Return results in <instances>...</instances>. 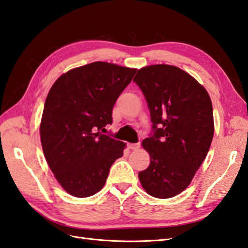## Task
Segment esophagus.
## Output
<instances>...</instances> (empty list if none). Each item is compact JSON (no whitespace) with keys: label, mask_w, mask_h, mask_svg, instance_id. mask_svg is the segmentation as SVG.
<instances>
[{"label":"esophagus","mask_w":248,"mask_h":248,"mask_svg":"<svg viewBox=\"0 0 248 248\" xmlns=\"http://www.w3.org/2000/svg\"><path fill=\"white\" fill-rule=\"evenodd\" d=\"M129 149L130 150H136V149H138L139 147H140V143L139 142H137V143H129Z\"/></svg>","instance_id":"obj_1"}]
</instances>
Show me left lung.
Listing matches in <instances>:
<instances>
[{
    "label": "left lung",
    "instance_id": "obj_1",
    "mask_svg": "<svg viewBox=\"0 0 248 248\" xmlns=\"http://www.w3.org/2000/svg\"><path fill=\"white\" fill-rule=\"evenodd\" d=\"M134 82L150 110L152 133L142 141L151 157L138 177L145 192L167 199L183 192L208 153L214 136L212 100L204 87L180 68L152 65Z\"/></svg>",
    "mask_w": 248,
    "mask_h": 248
}]
</instances>
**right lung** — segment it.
Returning <instances> with one entry per match:
<instances>
[{
    "instance_id": "obj_1",
    "label": "right lung",
    "mask_w": 248,
    "mask_h": 248,
    "mask_svg": "<svg viewBox=\"0 0 248 248\" xmlns=\"http://www.w3.org/2000/svg\"><path fill=\"white\" fill-rule=\"evenodd\" d=\"M137 70L95 62L70 70L50 89L40 126L44 155L56 180L78 198L103 188L125 143L105 135L118 96Z\"/></svg>"
}]
</instances>
